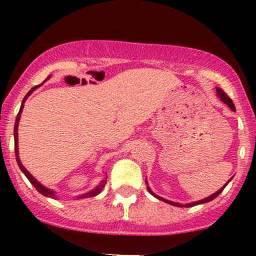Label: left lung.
<instances>
[{"instance_id": "obj_1", "label": "left lung", "mask_w": 256, "mask_h": 256, "mask_svg": "<svg viewBox=\"0 0 256 256\" xmlns=\"http://www.w3.org/2000/svg\"><path fill=\"white\" fill-rule=\"evenodd\" d=\"M216 95H218V98L222 100V102H224L225 104H228V108H230L231 110H234V112H236V108H234V102H232V100L228 98V95H226V94L224 92V90H222L220 89V88H216ZM232 179V178H231ZM230 179V180H231ZM228 180V182H230ZM228 183H226L224 186H222L220 188V189L218 190V192H216L214 194H212V195L210 196H208V198H204V200H200V201H195V202H190V204H178V202H173V201H170V200H166V198H161V196H158V195H156V194L155 192H152V189L150 188H149V185H148V182L146 180V189H148V192L152 194V196H154V198H158V200H161V201H164V202H166V204H172V206H177V207H194V206H198V204H207V202H210V201H212V200H214L216 198V196H219V194H222V190L225 189V186L226 185L228 184Z\"/></svg>"}]
</instances>
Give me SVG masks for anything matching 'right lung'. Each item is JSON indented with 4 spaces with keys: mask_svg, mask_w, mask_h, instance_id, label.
<instances>
[{
    "mask_svg": "<svg viewBox=\"0 0 256 256\" xmlns=\"http://www.w3.org/2000/svg\"><path fill=\"white\" fill-rule=\"evenodd\" d=\"M49 78H50V76H49V77L46 78V80H48ZM46 80H44V82H46ZM44 82H43V83H44ZM43 83H42V84H40V85H36V86H34V88H32V89H31L30 91H28V94H26V96H25V98H24V100H22V106H20V110H19V113H18V116H16V124H14V150H16V158L18 166H19V168L22 170V172L24 173V174L26 176V178H28V180H30V183H31L32 185H34V188H36V190H37V192H40V194H42L43 196H46V198H58V196H56V192H55L54 190L49 189V188H46V186H44L43 184H40V182H38L37 179L34 178V176H32L31 173L28 172V170L25 168L24 166H22V161H20V158H19V146H18V128H19V120H20V116H22V110H24V104H25V101H26V100H28V96H30L31 94L34 92V91L37 89V88H40V85H43ZM106 183H107V177L102 179V180L100 182V184L98 185V186H96V188H94L92 190H90V192H85V194H82V195H78V196H76V198L78 200V198H94V196L98 195V194L102 192V189H104V188Z\"/></svg>",
    "mask_w": 256,
    "mask_h": 256,
    "instance_id": "1",
    "label": "right lung"
}]
</instances>
